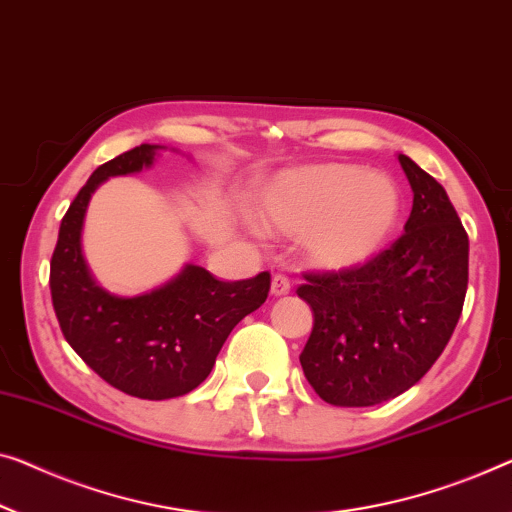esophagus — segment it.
Masks as SVG:
<instances>
[{
    "instance_id": "esophagus-1",
    "label": "esophagus",
    "mask_w": 512,
    "mask_h": 512,
    "mask_svg": "<svg viewBox=\"0 0 512 512\" xmlns=\"http://www.w3.org/2000/svg\"><path fill=\"white\" fill-rule=\"evenodd\" d=\"M271 294L276 296H287L289 294V280L285 276H280V273H276V276L271 278Z\"/></svg>"
}]
</instances>
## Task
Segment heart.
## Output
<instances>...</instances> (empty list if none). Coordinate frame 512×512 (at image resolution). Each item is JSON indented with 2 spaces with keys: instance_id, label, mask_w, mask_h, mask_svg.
<instances>
[{
  "instance_id": "1",
  "label": "heart",
  "mask_w": 512,
  "mask_h": 512,
  "mask_svg": "<svg viewBox=\"0 0 512 512\" xmlns=\"http://www.w3.org/2000/svg\"><path fill=\"white\" fill-rule=\"evenodd\" d=\"M400 216V190L384 172L315 163L280 172L257 200L264 232L299 234L301 259L319 271H352L386 246Z\"/></svg>"
}]
</instances>
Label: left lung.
<instances>
[{
  "label": "left lung",
  "mask_w": 512,
  "mask_h": 512,
  "mask_svg": "<svg viewBox=\"0 0 512 512\" xmlns=\"http://www.w3.org/2000/svg\"><path fill=\"white\" fill-rule=\"evenodd\" d=\"M414 204L404 234L361 269L305 276L315 326L305 379L335 407H372L409 391L444 352L462 315L469 236L444 186L398 156Z\"/></svg>",
  "instance_id": "8db88e82"
}]
</instances>
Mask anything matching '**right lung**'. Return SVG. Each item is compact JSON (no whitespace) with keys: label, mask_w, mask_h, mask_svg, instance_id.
I'll return each mask as SVG.
<instances>
[{"label":"right lung","mask_w":512,"mask_h":512,"mask_svg":"<svg viewBox=\"0 0 512 512\" xmlns=\"http://www.w3.org/2000/svg\"><path fill=\"white\" fill-rule=\"evenodd\" d=\"M160 144H140L108 160L68 207L50 262V292L61 333L98 377L133 398L170 400L209 377L220 347L243 317L266 301L269 273L223 282L186 264L151 292L119 296L98 285L82 253L91 195L110 177L142 172Z\"/></svg>","instance_id":"obj_1"}]
</instances>
